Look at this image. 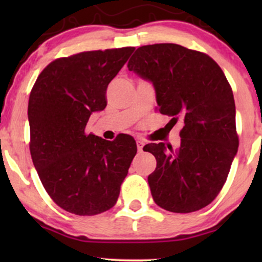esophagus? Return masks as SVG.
<instances>
[{
    "label": "esophagus",
    "mask_w": 262,
    "mask_h": 262,
    "mask_svg": "<svg viewBox=\"0 0 262 262\" xmlns=\"http://www.w3.org/2000/svg\"><path fill=\"white\" fill-rule=\"evenodd\" d=\"M144 144H145L144 142L141 141V139H138V141H137V149H138L139 152L143 151V146H144Z\"/></svg>",
    "instance_id": "34e87169"
}]
</instances>
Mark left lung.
<instances>
[{"label":"left lung","mask_w":262,"mask_h":262,"mask_svg":"<svg viewBox=\"0 0 262 262\" xmlns=\"http://www.w3.org/2000/svg\"><path fill=\"white\" fill-rule=\"evenodd\" d=\"M151 82L160 113L184 124L178 149L150 143L143 150L157 161L148 177L154 202L177 213L209 205L227 181L238 148L230 84L205 53L177 44L138 48L127 63Z\"/></svg>","instance_id":"8db88e82"}]
</instances>
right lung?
Instances as JSON below:
<instances>
[{"instance_id":"1","label":"right lung","mask_w":262,"mask_h":262,"mask_svg":"<svg viewBox=\"0 0 262 262\" xmlns=\"http://www.w3.org/2000/svg\"><path fill=\"white\" fill-rule=\"evenodd\" d=\"M135 48L87 51L50 63L28 100L31 156L46 192L59 207L94 216L117 203L137 152L134 137L106 141L85 130L105 110L106 89Z\"/></svg>"}]
</instances>
